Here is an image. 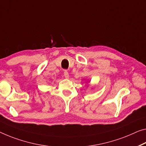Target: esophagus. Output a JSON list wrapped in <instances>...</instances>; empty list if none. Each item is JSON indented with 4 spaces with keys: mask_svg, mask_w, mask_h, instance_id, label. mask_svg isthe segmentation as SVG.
<instances>
[{
    "mask_svg": "<svg viewBox=\"0 0 146 146\" xmlns=\"http://www.w3.org/2000/svg\"><path fill=\"white\" fill-rule=\"evenodd\" d=\"M64 76L65 77V78H66V79H68L69 78V74L67 71H64Z\"/></svg>",
    "mask_w": 146,
    "mask_h": 146,
    "instance_id": "obj_1",
    "label": "esophagus"
}]
</instances>
